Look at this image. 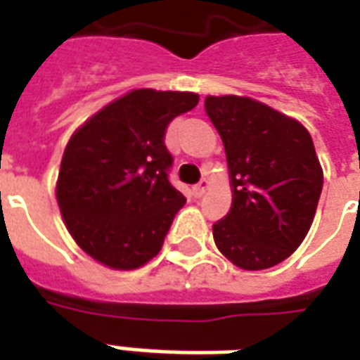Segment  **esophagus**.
I'll return each instance as SVG.
<instances>
[{
  "instance_id": "34e87169",
  "label": "esophagus",
  "mask_w": 360,
  "mask_h": 360,
  "mask_svg": "<svg viewBox=\"0 0 360 360\" xmlns=\"http://www.w3.org/2000/svg\"><path fill=\"white\" fill-rule=\"evenodd\" d=\"M207 188H210V181L202 179L198 185H194V187H193V194L196 196V198H200L202 194H206Z\"/></svg>"
}]
</instances>
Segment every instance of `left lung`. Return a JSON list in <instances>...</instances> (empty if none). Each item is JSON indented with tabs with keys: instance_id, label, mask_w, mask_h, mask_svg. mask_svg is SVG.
I'll return each instance as SVG.
<instances>
[{
	"instance_id": "1",
	"label": "left lung",
	"mask_w": 360,
	"mask_h": 360,
	"mask_svg": "<svg viewBox=\"0 0 360 360\" xmlns=\"http://www.w3.org/2000/svg\"><path fill=\"white\" fill-rule=\"evenodd\" d=\"M206 112L227 154L233 204L214 225L221 254L262 271L294 254L307 236L322 191L315 145L297 120L259 101L206 97Z\"/></svg>"
}]
</instances>
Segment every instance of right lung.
I'll return each instance as SVG.
<instances>
[{
  "instance_id": "1",
  "label": "right lung",
  "mask_w": 360,
  "mask_h": 360,
  "mask_svg": "<svg viewBox=\"0 0 360 360\" xmlns=\"http://www.w3.org/2000/svg\"><path fill=\"white\" fill-rule=\"evenodd\" d=\"M191 91L133 89L78 127L63 154L57 202L85 254L118 271L158 254L185 196L172 187L164 135L175 116L193 110Z\"/></svg>"
}]
</instances>
